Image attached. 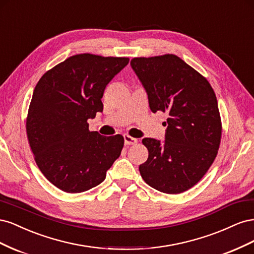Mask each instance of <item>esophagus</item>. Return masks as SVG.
<instances>
[{"mask_svg": "<svg viewBox=\"0 0 254 254\" xmlns=\"http://www.w3.org/2000/svg\"><path fill=\"white\" fill-rule=\"evenodd\" d=\"M124 142H125V145H134L136 144L137 140L128 134H124Z\"/></svg>", "mask_w": 254, "mask_h": 254, "instance_id": "1", "label": "esophagus"}]
</instances>
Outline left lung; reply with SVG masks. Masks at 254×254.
Here are the masks:
<instances>
[{
  "mask_svg": "<svg viewBox=\"0 0 254 254\" xmlns=\"http://www.w3.org/2000/svg\"><path fill=\"white\" fill-rule=\"evenodd\" d=\"M147 93L150 110L166 112L165 141L144 137L148 159L144 181L166 194L193 188L217 156L221 120L216 95L201 74L173 54L131 60Z\"/></svg>",
  "mask_w": 254,
  "mask_h": 254,
  "instance_id": "obj_1",
  "label": "left lung"
}]
</instances>
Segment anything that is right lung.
I'll list each match as a JSON object with an SVG mask.
<instances>
[{
    "instance_id": "right-lung-1",
    "label": "right lung",
    "mask_w": 254,
    "mask_h": 254,
    "mask_svg": "<svg viewBox=\"0 0 254 254\" xmlns=\"http://www.w3.org/2000/svg\"><path fill=\"white\" fill-rule=\"evenodd\" d=\"M129 63L126 57L79 54L45 73L34 90L26 132L35 161L51 183L66 193L98 186L124 146L121 134L89 130L102 112L104 91Z\"/></svg>"
}]
</instances>
